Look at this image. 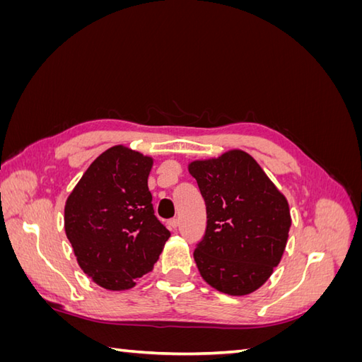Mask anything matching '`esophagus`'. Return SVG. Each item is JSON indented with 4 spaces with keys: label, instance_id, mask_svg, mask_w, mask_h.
Instances as JSON below:
<instances>
[{
    "label": "esophagus",
    "instance_id": "34e87169",
    "mask_svg": "<svg viewBox=\"0 0 362 362\" xmlns=\"http://www.w3.org/2000/svg\"><path fill=\"white\" fill-rule=\"evenodd\" d=\"M178 223H180V221H178L177 217L170 218V221L168 222V225H169V228H170V229H177V228H178Z\"/></svg>",
    "mask_w": 362,
    "mask_h": 362
}]
</instances>
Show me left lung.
Instances as JSON below:
<instances>
[{
  "label": "left lung",
  "instance_id": "8db88e82",
  "mask_svg": "<svg viewBox=\"0 0 362 362\" xmlns=\"http://www.w3.org/2000/svg\"><path fill=\"white\" fill-rule=\"evenodd\" d=\"M206 205V229L193 252L201 276L217 291L259 288L282 258L291 226L288 202L242 149L189 164Z\"/></svg>",
  "mask_w": 362,
  "mask_h": 362
}]
</instances>
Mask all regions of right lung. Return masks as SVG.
<instances>
[{"label":"right lung","mask_w":362,"mask_h":362,"mask_svg":"<svg viewBox=\"0 0 362 362\" xmlns=\"http://www.w3.org/2000/svg\"><path fill=\"white\" fill-rule=\"evenodd\" d=\"M152 163L137 151L113 146L90 164L66 199V237L81 270L103 288L134 287L170 237L152 206Z\"/></svg>","instance_id":"1"}]
</instances>
